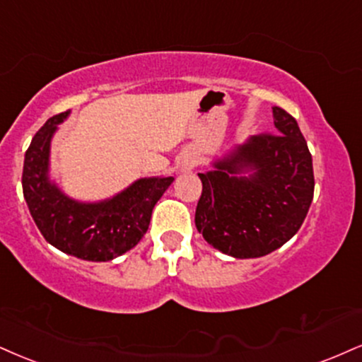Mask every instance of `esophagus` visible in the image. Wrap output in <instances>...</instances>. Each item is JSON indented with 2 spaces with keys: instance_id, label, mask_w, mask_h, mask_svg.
<instances>
[{
  "instance_id": "34e87169",
  "label": "esophagus",
  "mask_w": 362,
  "mask_h": 362,
  "mask_svg": "<svg viewBox=\"0 0 362 362\" xmlns=\"http://www.w3.org/2000/svg\"><path fill=\"white\" fill-rule=\"evenodd\" d=\"M195 167V160L194 158H185L184 162L180 163V172H190Z\"/></svg>"
}]
</instances>
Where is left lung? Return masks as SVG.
Instances as JSON below:
<instances>
[{
    "label": "left lung",
    "mask_w": 362,
    "mask_h": 362,
    "mask_svg": "<svg viewBox=\"0 0 362 362\" xmlns=\"http://www.w3.org/2000/svg\"><path fill=\"white\" fill-rule=\"evenodd\" d=\"M273 119L276 134L247 138L199 173L195 228L233 258H259L281 247L310 209L315 182L305 138L281 107L273 106Z\"/></svg>",
    "instance_id": "8db88e82"
}]
</instances>
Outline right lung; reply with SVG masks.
<instances>
[{
	"label": "right lung",
	"mask_w": 362,
	"mask_h": 362,
	"mask_svg": "<svg viewBox=\"0 0 362 362\" xmlns=\"http://www.w3.org/2000/svg\"><path fill=\"white\" fill-rule=\"evenodd\" d=\"M60 112L38 129L23 163V195L35 224L52 246L86 261H111L139 243L150 226L151 211L173 177H145L98 202L69 197L50 178V145Z\"/></svg>",
	"instance_id": "1"
}]
</instances>
